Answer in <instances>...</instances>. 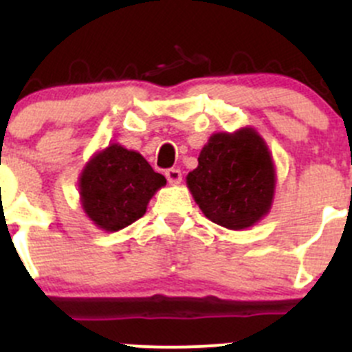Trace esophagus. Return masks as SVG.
<instances>
[{"label": "esophagus", "instance_id": "1", "mask_svg": "<svg viewBox=\"0 0 352 352\" xmlns=\"http://www.w3.org/2000/svg\"><path fill=\"white\" fill-rule=\"evenodd\" d=\"M165 177L168 180V184H172V186H177V184L182 182V172L179 168H168L165 172Z\"/></svg>", "mask_w": 352, "mask_h": 352}]
</instances>
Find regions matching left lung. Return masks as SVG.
Returning a JSON list of instances; mask_svg holds the SVG:
<instances>
[{"label": "left lung", "instance_id": "obj_1", "mask_svg": "<svg viewBox=\"0 0 352 352\" xmlns=\"http://www.w3.org/2000/svg\"><path fill=\"white\" fill-rule=\"evenodd\" d=\"M197 162L187 175V187L206 218L228 230H245L267 214L276 170L257 131L243 127L212 134Z\"/></svg>", "mask_w": 352, "mask_h": 352}]
</instances>
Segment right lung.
<instances>
[{
    "label": "right lung",
    "instance_id": "right-lung-1",
    "mask_svg": "<svg viewBox=\"0 0 352 352\" xmlns=\"http://www.w3.org/2000/svg\"><path fill=\"white\" fill-rule=\"evenodd\" d=\"M166 184L138 151L109 144L85 165L80 196L88 218L105 232H119L146 212L156 190Z\"/></svg>",
    "mask_w": 352,
    "mask_h": 352
}]
</instances>
